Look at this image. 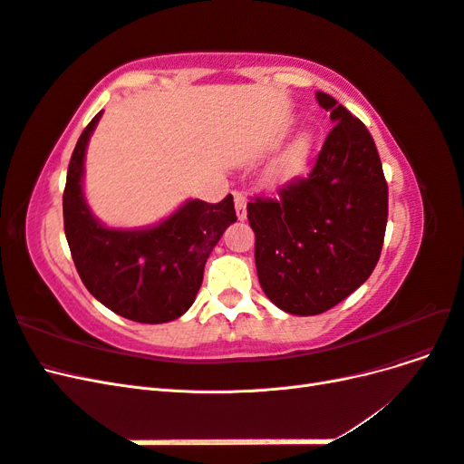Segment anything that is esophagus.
<instances>
[{
  "label": "esophagus",
  "instance_id": "obj_1",
  "mask_svg": "<svg viewBox=\"0 0 464 464\" xmlns=\"http://www.w3.org/2000/svg\"><path fill=\"white\" fill-rule=\"evenodd\" d=\"M234 205H236V217L240 220L247 218V201H246V195L242 191H234Z\"/></svg>",
  "mask_w": 464,
  "mask_h": 464
}]
</instances>
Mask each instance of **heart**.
Segmentation results:
<instances>
[{"mask_svg":"<svg viewBox=\"0 0 464 464\" xmlns=\"http://www.w3.org/2000/svg\"><path fill=\"white\" fill-rule=\"evenodd\" d=\"M314 149V137L312 133H300L294 141L280 152V157L273 162L269 176L275 184H285L304 172V168L310 160V154Z\"/></svg>","mask_w":464,"mask_h":464,"instance_id":"obj_1","label":"heart"}]
</instances>
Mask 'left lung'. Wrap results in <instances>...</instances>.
<instances>
[{
	"mask_svg": "<svg viewBox=\"0 0 464 464\" xmlns=\"http://www.w3.org/2000/svg\"><path fill=\"white\" fill-rule=\"evenodd\" d=\"M315 98L334 128L312 174L280 199L247 203L259 285L292 315L327 312L366 283L387 227L389 191L370 131L327 92Z\"/></svg>",
	"mask_w": 464,
	"mask_h": 464,
	"instance_id": "obj_1",
	"label": "left lung"
}]
</instances>
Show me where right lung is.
Masks as SVG:
<instances>
[{"label":"right lung","instance_id":"right-lung-1","mask_svg":"<svg viewBox=\"0 0 464 464\" xmlns=\"http://www.w3.org/2000/svg\"><path fill=\"white\" fill-rule=\"evenodd\" d=\"M101 118L98 111L81 133L63 191V228L77 273L98 302L125 319L149 325L174 321L195 302L210 251L236 222L234 199H188L152 227H106L82 189L87 147Z\"/></svg>","mask_w":464,"mask_h":464}]
</instances>
